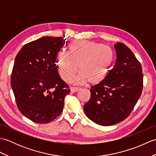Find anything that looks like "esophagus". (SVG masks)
<instances>
[{"instance_id":"esophagus-1","label":"esophagus","mask_w":156,"mask_h":156,"mask_svg":"<svg viewBox=\"0 0 156 156\" xmlns=\"http://www.w3.org/2000/svg\"><path fill=\"white\" fill-rule=\"evenodd\" d=\"M80 88H79L78 87H71L70 88V91H71L72 93H74V92L80 90Z\"/></svg>"}]
</instances>
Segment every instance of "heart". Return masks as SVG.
<instances>
[{
  "instance_id": "b5f03b06",
  "label": "heart",
  "mask_w": 156,
  "mask_h": 156,
  "mask_svg": "<svg viewBox=\"0 0 156 156\" xmlns=\"http://www.w3.org/2000/svg\"><path fill=\"white\" fill-rule=\"evenodd\" d=\"M113 61L110 47L88 40L72 42L68 52L61 51L57 56L59 72L65 81H70L79 69L80 74L75 80L78 84L100 83L108 74Z\"/></svg>"
}]
</instances>
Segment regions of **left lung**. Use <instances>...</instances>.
Wrapping results in <instances>:
<instances>
[{"label":"left lung","instance_id":"obj_1","mask_svg":"<svg viewBox=\"0 0 156 156\" xmlns=\"http://www.w3.org/2000/svg\"><path fill=\"white\" fill-rule=\"evenodd\" d=\"M115 64L103 80L92 86L84 106L86 115L95 123L112 125L128 117L141 97L144 74L140 62L127 45L117 42Z\"/></svg>","mask_w":156,"mask_h":156}]
</instances>
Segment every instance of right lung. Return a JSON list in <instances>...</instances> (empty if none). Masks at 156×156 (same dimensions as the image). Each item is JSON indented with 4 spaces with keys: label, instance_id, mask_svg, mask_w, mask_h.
Returning a JSON list of instances; mask_svg holds the SVG:
<instances>
[{
    "label": "right lung",
    "instance_id": "add662e5",
    "mask_svg": "<svg viewBox=\"0 0 156 156\" xmlns=\"http://www.w3.org/2000/svg\"><path fill=\"white\" fill-rule=\"evenodd\" d=\"M64 37H43L29 42L15 59L11 84L16 105L25 117L37 123L57 118L70 92L56 64L58 53L66 42Z\"/></svg>",
    "mask_w": 156,
    "mask_h": 156
}]
</instances>
